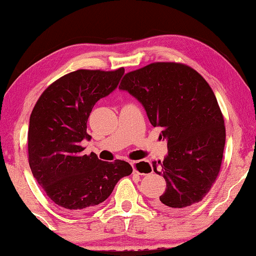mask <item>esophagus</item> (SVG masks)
Returning <instances> with one entry per match:
<instances>
[{
	"mask_svg": "<svg viewBox=\"0 0 256 256\" xmlns=\"http://www.w3.org/2000/svg\"><path fill=\"white\" fill-rule=\"evenodd\" d=\"M130 164L132 167V172H138V174H140V175H146V174H148V172H152L150 164H147V162L140 164V162H138V161H132Z\"/></svg>",
	"mask_w": 256,
	"mask_h": 256,
	"instance_id": "1",
	"label": "esophagus"
}]
</instances>
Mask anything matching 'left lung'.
Listing matches in <instances>:
<instances>
[{
    "mask_svg": "<svg viewBox=\"0 0 256 256\" xmlns=\"http://www.w3.org/2000/svg\"><path fill=\"white\" fill-rule=\"evenodd\" d=\"M144 104L168 155L152 162L167 188L155 206L178 212L204 198L221 169L226 141L224 115L208 82L184 63L154 62L129 72L120 87Z\"/></svg>",
    "mask_w": 256,
    "mask_h": 256,
    "instance_id": "left-lung-1",
    "label": "left lung"
}]
</instances>
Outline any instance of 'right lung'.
Instances as JSON below:
<instances>
[{
    "label": "right lung",
    "mask_w": 256,
    "mask_h": 256,
    "mask_svg": "<svg viewBox=\"0 0 256 256\" xmlns=\"http://www.w3.org/2000/svg\"><path fill=\"white\" fill-rule=\"evenodd\" d=\"M121 67L106 72L78 69L56 80L42 92L30 115L28 160L48 198L69 212L87 210L104 202L121 178L130 175L126 161L104 162L81 146L87 121L100 98L118 87Z\"/></svg>",
    "instance_id": "obj_1"
}]
</instances>
